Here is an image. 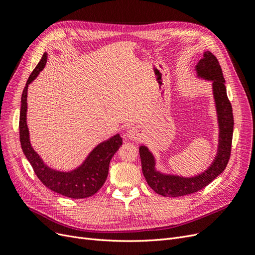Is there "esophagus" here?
<instances>
[{
    "mask_svg": "<svg viewBox=\"0 0 255 255\" xmlns=\"http://www.w3.org/2000/svg\"><path fill=\"white\" fill-rule=\"evenodd\" d=\"M127 137L128 138L129 140H134V141H138L140 140L141 138L143 137V129L140 127H134L132 128H129L128 130Z\"/></svg>",
    "mask_w": 255,
    "mask_h": 255,
    "instance_id": "1",
    "label": "esophagus"
}]
</instances>
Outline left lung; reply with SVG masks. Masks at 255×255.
<instances>
[{"mask_svg":"<svg viewBox=\"0 0 255 255\" xmlns=\"http://www.w3.org/2000/svg\"><path fill=\"white\" fill-rule=\"evenodd\" d=\"M197 78L212 82L213 97L218 122L217 153L205 170L192 176L166 173L156 168V158L146 145L139 146L142 173L149 186L164 197H181L204 188L225 170L231 154L233 138V111L225 86L221 67L211 52H204L203 57L195 67Z\"/></svg>","mask_w":255,"mask_h":255,"instance_id":"1","label":"left lung"}]
</instances>
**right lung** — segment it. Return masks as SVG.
Returning <instances> with one entry per match:
<instances>
[{"label":"right lung","mask_w":255,"mask_h":255,"mask_svg":"<svg viewBox=\"0 0 255 255\" xmlns=\"http://www.w3.org/2000/svg\"><path fill=\"white\" fill-rule=\"evenodd\" d=\"M48 54L43 53L39 64L36 66L26 82L21 97L20 111V142L23 153L32 165L36 175L49 189L72 199H84L94 196L103 186L107 175L111 159L122 144V138L116 134L103 140L92 149L83 163L69 171L56 170L44 163L29 139V130L26 122L27 114V89L47 64Z\"/></svg>","instance_id":"obj_1"}]
</instances>
